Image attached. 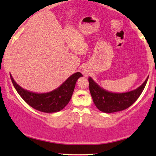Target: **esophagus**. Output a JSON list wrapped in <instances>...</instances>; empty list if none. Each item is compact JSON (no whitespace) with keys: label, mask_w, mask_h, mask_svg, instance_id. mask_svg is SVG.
<instances>
[{"label":"esophagus","mask_w":156,"mask_h":156,"mask_svg":"<svg viewBox=\"0 0 156 156\" xmlns=\"http://www.w3.org/2000/svg\"><path fill=\"white\" fill-rule=\"evenodd\" d=\"M82 73H83V76H87V75L89 74V69H87V68L86 67H83V69H82Z\"/></svg>","instance_id":"esophagus-1"}]
</instances>
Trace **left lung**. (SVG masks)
Instances as JSON below:
<instances>
[{
    "label": "left lung",
    "mask_w": 156,
    "mask_h": 156,
    "mask_svg": "<svg viewBox=\"0 0 156 156\" xmlns=\"http://www.w3.org/2000/svg\"><path fill=\"white\" fill-rule=\"evenodd\" d=\"M148 77L139 88L125 93H112L98 86L91 77L89 87L94 105L101 112L114 113L125 110L130 107L140 96L145 87Z\"/></svg>",
    "instance_id": "left-lung-1"
}]
</instances>
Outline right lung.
Instances as JSON below:
<instances>
[{
  "mask_svg": "<svg viewBox=\"0 0 156 156\" xmlns=\"http://www.w3.org/2000/svg\"><path fill=\"white\" fill-rule=\"evenodd\" d=\"M81 76H83L79 72L74 73L59 87L52 92L38 94L23 89L16 83L10 75L14 87L26 103L36 110L45 113L59 112L68 104L73 95L77 80Z\"/></svg>",
  "mask_w": 156,
  "mask_h": 156,
  "instance_id": "1",
  "label": "right lung"
}]
</instances>
